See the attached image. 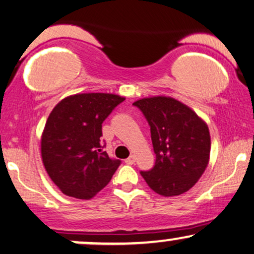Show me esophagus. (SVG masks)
Returning <instances> with one entry per match:
<instances>
[{
	"label": "esophagus",
	"instance_id": "34e87169",
	"mask_svg": "<svg viewBox=\"0 0 254 254\" xmlns=\"http://www.w3.org/2000/svg\"><path fill=\"white\" fill-rule=\"evenodd\" d=\"M134 162H136V157L134 156H130L129 158L125 159V163H127V165H132V164H134Z\"/></svg>",
	"mask_w": 254,
	"mask_h": 254
}]
</instances>
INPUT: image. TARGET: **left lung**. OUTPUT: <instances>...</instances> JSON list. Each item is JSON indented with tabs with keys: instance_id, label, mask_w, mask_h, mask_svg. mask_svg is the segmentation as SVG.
<instances>
[{
	"instance_id": "obj_1",
	"label": "left lung",
	"mask_w": 254,
	"mask_h": 254,
	"mask_svg": "<svg viewBox=\"0 0 254 254\" xmlns=\"http://www.w3.org/2000/svg\"><path fill=\"white\" fill-rule=\"evenodd\" d=\"M145 116L151 130L155 166L140 171L146 184L164 197L183 194L201 177L210 160L207 124L177 99L153 96L133 103Z\"/></svg>"
}]
</instances>
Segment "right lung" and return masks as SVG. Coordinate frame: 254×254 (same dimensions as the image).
<instances>
[{
  "label": "right lung",
  "mask_w": 254,
  "mask_h": 254,
  "mask_svg": "<svg viewBox=\"0 0 254 254\" xmlns=\"http://www.w3.org/2000/svg\"><path fill=\"white\" fill-rule=\"evenodd\" d=\"M125 97L104 92L63 98L48 117L41 155L48 175L64 194L90 199L105 188L121 164L101 144L102 123Z\"/></svg>",
  "instance_id": "add662e5"
}]
</instances>
